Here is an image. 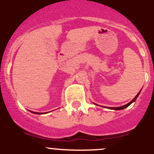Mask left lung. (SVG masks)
Here are the masks:
<instances>
[{
  "instance_id": "1",
  "label": "left lung",
  "mask_w": 154,
  "mask_h": 154,
  "mask_svg": "<svg viewBox=\"0 0 154 154\" xmlns=\"http://www.w3.org/2000/svg\"><path fill=\"white\" fill-rule=\"evenodd\" d=\"M139 92H138V94H137L136 95V96L135 97V98H133V99L132 100V101H130V102L129 103H128L127 104H126V105H123V106H121V107H108L109 109H113V110H122V109H124V108H126V107H127L129 105H130L131 104H132V102H133V101H135V99H136L137 98V97H138V95H139Z\"/></svg>"
}]
</instances>
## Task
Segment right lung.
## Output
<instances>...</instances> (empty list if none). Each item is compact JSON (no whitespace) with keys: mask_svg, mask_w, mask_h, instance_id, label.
<instances>
[{"mask_svg":"<svg viewBox=\"0 0 154 154\" xmlns=\"http://www.w3.org/2000/svg\"><path fill=\"white\" fill-rule=\"evenodd\" d=\"M32 112V113H37V112H33V111H31Z\"/></svg>","mask_w":154,"mask_h":154,"instance_id":"right-lung-1","label":"right lung"}]
</instances>
